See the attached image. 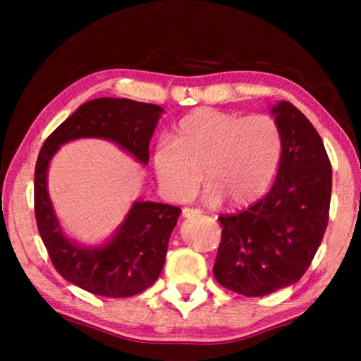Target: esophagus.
<instances>
[{"mask_svg": "<svg viewBox=\"0 0 361 361\" xmlns=\"http://www.w3.org/2000/svg\"><path fill=\"white\" fill-rule=\"evenodd\" d=\"M197 215H200V210L197 209H189V207H185V209H183V216L185 218H191Z\"/></svg>", "mask_w": 361, "mask_h": 361, "instance_id": "1", "label": "esophagus"}]
</instances>
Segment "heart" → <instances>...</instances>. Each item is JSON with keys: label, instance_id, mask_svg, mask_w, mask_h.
Returning <instances> with one entry per match:
<instances>
[{"label": "heart", "instance_id": "obj_1", "mask_svg": "<svg viewBox=\"0 0 361 361\" xmlns=\"http://www.w3.org/2000/svg\"><path fill=\"white\" fill-rule=\"evenodd\" d=\"M282 152V130L271 116L204 108L176 124L173 142L156 146L152 166L162 191L175 202L197 192L205 170L207 202L228 199L232 207H247L266 194Z\"/></svg>", "mask_w": 361, "mask_h": 361}]
</instances>
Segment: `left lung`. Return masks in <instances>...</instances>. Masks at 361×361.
<instances>
[{
  "instance_id": "8db88e82",
  "label": "left lung",
  "mask_w": 361,
  "mask_h": 361,
  "mask_svg": "<svg viewBox=\"0 0 361 361\" xmlns=\"http://www.w3.org/2000/svg\"><path fill=\"white\" fill-rule=\"evenodd\" d=\"M283 152L272 188L247 210L221 215L213 274L243 296H266L296 283L326 231L333 170L310 121L290 102L271 109Z\"/></svg>"
}]
</instances>
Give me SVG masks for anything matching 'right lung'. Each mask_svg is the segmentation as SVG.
I'll use <instances>...</instances> for the list:
<instances>
[{
    "label": "right lung",
    "mask_w": 361,
    "mask_h": 361,
    "mask_svg": "<svg viewBox=\"0 0 361 361\" xmlns=\"http://www.w3.org/2000/svg\"><path fill=\"white\" fill-rule=\"evenodd\" d=\"M164 109L129 99H95L79 106L46 138L35 169V216L56 271L89 293L127 298L142 293L161 274L170 234L181 209L133 202L124 223L105 245H78L63 234L47 192V167L60 146L78 138L109 140L138 162L149 161V140Z\"/></svg>",
    "instance_id": "1"
}]
</instances>
